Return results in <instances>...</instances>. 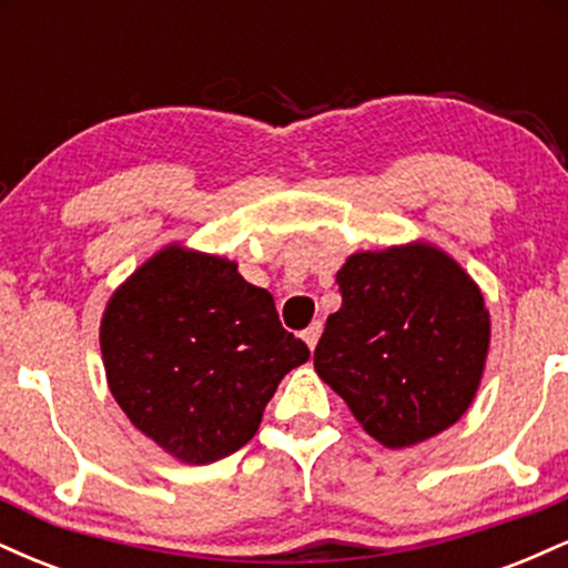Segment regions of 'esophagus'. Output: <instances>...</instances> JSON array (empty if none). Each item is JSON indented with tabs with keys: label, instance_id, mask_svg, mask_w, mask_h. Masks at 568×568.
I'll list each match as a JSON object with an SVG mask.
<instances>
[{
	"label": "esophagus",
	"instance_id": "esophagus-1",
	"mask_svg": "<svg viewBox=\"0 0 568 568\" xmlns=\"http://www.w3.org/2000/svg\"><path fill=\"white\" fill-rule=\"evenodd\" d=\"M321 334H323V325L321 323H312L310 328L304 331V342H306V347L310 349H315L317 347V338H321Z\"/></svg>",
	"mask_w": 568,
	"mask_h": 568
}]
</instances>
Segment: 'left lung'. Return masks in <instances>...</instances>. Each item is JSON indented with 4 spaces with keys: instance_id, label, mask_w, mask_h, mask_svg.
<instances>
[{
    "instance_id": "obj_1",
    "label": "left lung",
    "mask_w": 568,
    "mask_h": 568,
    "mask_svg": "<svg viewBox=\"0 0 568 568\" xmlns=\"http://www.w3.org/2000/svg\"><path fill=\"white\" fill-rule=\"evenodd\" d=\"M315 371L384 448L443 433L473 406L491 344L478 283L427 240L357 251L336 272Z\"/></svg>"
}]
</instances>
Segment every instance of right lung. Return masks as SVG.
I'll use <instances>...</instances> for the list:
<instances>
[{"instance_id": "right-lung-1", "label": "right lung", "mask_w": 568, "mask_h": 568, "mask_svg": "<svg viewBox=\"0 0 568 568\" xmlns=\"http://www.w3.org/2000/svg\"><path fill=\"white\" fill-rule=\"evenodd\" d=\"M109 393L135 429L184 465L245 446L288 371L310 361L270 291L237 262L162 245L109 296L101 317Z\"/></svg>"}]
</instances>
